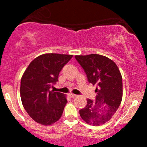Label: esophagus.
Masks as SVG:
<instances>
[{
	"label": "esophagus",
	"instance_id": "1",
	"mask_svg": "<svg viewBox=\"0 0 147 147\" xmlns=\"http://www.w3.org/2000/svg\"><path fill=\"white\" fill-rule=\"evenodd\" d=\"M69 97H71V98H74V97H76L78 95H76V94H72V93H71V94H69Z\"/></svg>",
	"mask_w": 147,
	"mask_h": 147
}]
</instances>
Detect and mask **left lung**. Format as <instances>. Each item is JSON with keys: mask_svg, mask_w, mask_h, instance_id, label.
Returning a JSON list of instances; mask_svg holds the SVG:
<instances>
[{"mask_svg": "<svg viewBox=\"0 0 147 147\" xmlns=\"http://www.w3.org/2000/svg\"><path fill=\"white\" fill-rule=\"evenodd\" d=\"M87 74V79L97 85L95 101L87 99L81 118L87 124L100 126L109 121L122 100V77L116 63L109 57L98 54L75 55Z\"/></svg>", "mask_w": 147, "mask_h": 147, "instance_id": "8db88e82", "label": "left lung"}]
</instances>
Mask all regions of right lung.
<instances>
[{
  "label": "right lung",
  "mask_w": 147,
  "mask_h": 147,
  "mask_svg": "<svg viewBox=\"0 0 147 147\" xmlns=\"http://www.w3.org/2000/svg\"><path fill=\"white\" fill-rule=\"evenodd\" d=\"M72 57V55L42 54L35 57L23 73L20 98L26 112L36 122L48 126L61 117L67 95L50 88L58 81L60 72Z\"/></svg>",
  "instance_id": "1"
}]
</instances>
